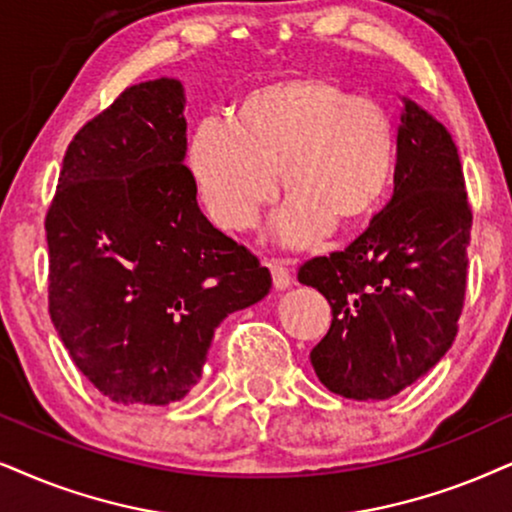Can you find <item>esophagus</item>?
Masks as SVG:
<instances>
[{
	"label": "esophagus",
	"instance_id": "esophagus-1",
	"mask_svg": "<svg viewBox=\"0 0 512 512\" xmlns=\"http://www.w3.org/2000/svg\"><path fill=\"white\" fill-rule=\"evenodd\" d=\"M269 269H271V278H274V288L276 290L290 288V283H293V276H290V271L283 267V262H269Z\"/></svg>",
	"mask_w": 512,
	"mask_h": 512
}]
</instances>
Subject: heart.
Masks as SVG:
<instances>
[{
	"label": "heart",
	"instance_id": "b5f03b06",
	"mask_svg": "<svg viewBox=\"0 0 512 512\" xmlns=\"http://www.w3.org/2000/svg\"><path fill=\"white\" fill-rule=\"evenodd\" d=\"M399 134L390 108L323 73H293L252 87L229 125L203 122L189 167L212 222L245 231L276 198L288 205L278 238L307 245L368 222L390 191Z\"/></svg>",
	"mask_w": 512,
	"mask_h": 512
}]
</instances>
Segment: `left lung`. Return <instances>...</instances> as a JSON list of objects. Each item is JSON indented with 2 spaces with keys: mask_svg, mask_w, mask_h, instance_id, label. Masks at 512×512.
I'll list each match as a JSON object with an SVG mask.
<instances>
[{
  "mask_svg": "<svg viewBox=\"0 0 512 512\" xmlns=\"http://www.w3.org/2000/svg\"><path fill=\"white\" fill-rule=\"evenodd\" d=\"M470 229L454 139L404 99L392 200L345 250L297 271L331 304V328L309 354L328 390L390 399L449 352L463 312Z\"/></svg>",
  "mask_w": 512,
  "mask_h": 512,
  "instance_id": "1",
  "label": "left lung"
}]
</instances>
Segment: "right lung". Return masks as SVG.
Here are the masks:
<instances>
[{"label": "right lung", "mask_w": 512, "mask_h": 512, "mask_svg": "<svg viewBox=\"0 0 512 512\" xmlns=\"http://www.w3.org/2000/svg\"><path fill=\"white\" fill-rule=\"evenodd\" d=\"M181 82L127 87L75 134L47 222L49 314L75 366L118 404L200 380L215 328L271 274L198 208Z\"/></svg>", "instance_id": "add662e5"}]
</instances>
